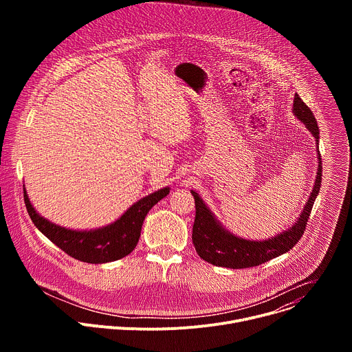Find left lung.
I'll return each mask as SVG.
<instances>
[{
	"mask_svg": "<svg viewBox=\"0 0 352 352\" xmlns=\"http://www.w3.org/2000/svg\"><path fill=\"white\" fill-rule=\"evenodd\" d=\"M292 113L300 122L305 124L308 131L315 136L316 144H319V126L316 118L311 109L300 100L296 93L294 98ZM318 163L319 164L315 185L298 220L288 230L263 241L245 239L226 230L212 213V210L206 206L202 197L195 190H190L196 208V216L192 228V242L195 245L197 255L214 266L228 269H245L259 266L270 259H274L288 252L300 239V236H302L315 204V199L319 195L322 182V159L319 147Z\"/></svg>",
	"mask_w": 352,
	"mask_h": 352,
	"instance_id": "1",
	"label": "left lung"
}]
</instances>
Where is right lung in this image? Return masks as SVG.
<instances>
[{
    "instance_id": "right-lung-1",
    "label": "right lung",
    "mask_w": 352,
    "mask_h": 352,
    "mask_svg": "<svg viewBox=\"0 0 352 352\" xmlns=\"http://www.w3.org/2000/svg\"><path fill=\"white\" fill-rule=\"evenodd\" d=\"M168 192V186L159 189L138 200L114 223L102 228L83 231L69 230L41 217L30 204L25 188L23 197L28 213L41 234L69 256L80 262L100 265L118 261L132 252L139 241L146 214Z\"/></svg>"
}]
</instances>
